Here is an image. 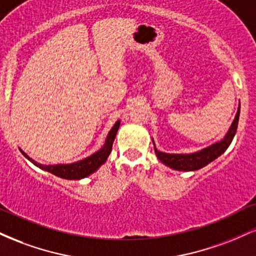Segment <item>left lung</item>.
I'll return each mask as SVG.
<instances>
[{"mask_svg": "<svg viewBox=\"0 0 256 256\" xmlns=\"http://www.w3.org/2000/svg\"><path fill=\"white\" fill-rule=\"evenodd\" d=\"M240 110V104L238 106L236 116H234V122H232L230 128H228V134H225L224 138L219 140V142L213 143L212 146L201 149L198 152H190V154H168V152L158 150L154 140H152L155 154H156L158 158L164 165L171 167L173 170H177V171H196V170H200L206 165H208V164L216 160V158H219L228 148V146L231 144L232 140H234V134H236L237 126H238Z\"/></svg>", "mask_w": 256, "mask_h": 256, "instance_id": "1", "label": "left lung"}]
</instances>
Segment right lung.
<instances>
[{
	"label": "right lung",
	"instance_id": "right-lung-1",
	"mask_svg": "<svg viewBox=\"0 0 256 256\" xmlns=\"http://www.w3.org/2000/svg\"><path fill=\"white\" fill-rule=\"evenodd\" d=\"M120 126V120L114 124L113 128H110V131L108 132L107 138H106V142L104 146H102L100 150L94 152L90 156L83 158V160L77 161V162L73 164H58V165H42V164L37 162V161L32 160L26 152H24L20 149V152H22V155L30 160L34 166L40 167L43 171H46L49 173H52L54 176L64 178V179H70V180H78V179L85 178L88 176L92 174L94 172H96L107 160V158L110 156L112 152V146H113V142L116 140V132Z\"/></svg>",
	"mask_w": 256,
	"mask_h": 256
}]
</instances>
